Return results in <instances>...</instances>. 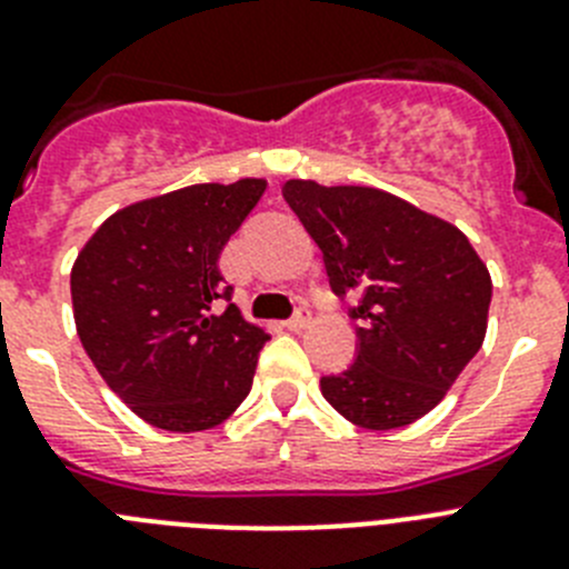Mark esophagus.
Returning a JSON list of instances; mask_svg holds the SVG:
<instances>
[{
	"label": "esophagus",
	"instance_id": "1",
	"mask_svg": "<svg viewBox=\"0 0 569 569\" xmlns=\"http://www.w3.org/2000/svg\"><path fill=\"white\" fill-rule=\"evenodd\" d=\"M310 319H313L310 308H299L293 316H290L288 321H284V328H288V330H305L310 325Z\"/></svg>",
	"mask_w": 569,
	"mask_h": 569
}]
</instances>
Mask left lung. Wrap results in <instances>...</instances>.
I'll use <instances>...</instances> for the list:
<instances>
[{"label": "left lung", "mask_w": 569, "mask_h": 569, "mask_svg": "<svg viewBox=\"0 0 569 569\" xmlns=\"http://www.w3.org/2000/svg\"><path fill=\"white\" fill-rule=\"evenodd\" d=\"M319 244L330 290L359 299L356 359L321 376V396L353 425L393 430L430 413L479 353L492 281L467 236L376 188H281Z\"/></svg>", "instance_id": "1"}]
</instances>
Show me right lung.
Returning a JSON list of instances; mask_svg holds the SVG:
<instances>
[{
	"label": "right lung",
	"instance_id": "right-lung-1",
	"mask_svg": "<svg viewBox=\"0 0 569 569\" xmlns=\"http://www.w3.org/2000/svg\"><path fill=\"white\" fill-rule=\"evenodd\" d=\"M264 188L261 179L193 184L130 204L90 236L73 264L84 353L148 425L210 430L250 393L270 336L230 305L219 256Z\"/></svg>",
	"mask_w": 569,
	"mask_h": 569
}]
</instances>
